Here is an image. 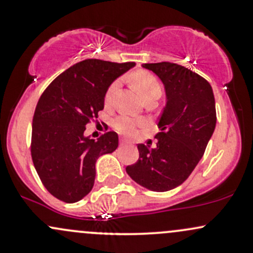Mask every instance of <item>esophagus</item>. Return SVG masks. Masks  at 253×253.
Instances as JSON below:
<instances>
[{
	"mask_svg": "<svg viewBox=\"0 0 253 253\" xmlns=\"http://www.w3.org/2000/svg\"><path fill=\"white\" fill-rule=\"evenodd\" d=\"M128 144V141L125 140V139H120V145H127Z\"/></svg>",
	"mask_w": 253,
	"mask_h": 253,
	"instance_id": "1",
	"label": "esophagus"
}]
</instances>
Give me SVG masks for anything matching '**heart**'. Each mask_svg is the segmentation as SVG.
<instances>
[{
  "instance_id": "1",
  "label": "heart",
  "mask_w": 253,
  "mask_h": 253,
  "mask_svg": "<svg viewBox=\"0 0 253 253\" xmlns=\"http://www.w3.org/2000/svg\"><path fill=\"white\" fill-rule=\"evenodd\" d=\"M130 84L134 88V90L140 95L144 100L149 97H159L162 94V86L159 83L158 78L155 75L151 74L150 71L146 70H138L130 75ZM118 89V82H113L107 89L106 95H104V103L109 104L112 102L113 95L115 90ZM136 124L134 120L128 117H118L113 123V127L118 130L119 133L125 135H130L135 132Z\"/></svg>"
}]
</instances>
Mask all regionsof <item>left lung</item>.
I'll return each instance as SVG.
<instances>
[{"mask_svg": "<svg viewBox=\"0 0 253 253\" xmlns=\"http://www.w3.org/2000/svg\"><path fill=\"white\" fill-rule=\"evenodd\" d=\"M162 80L167 104L155 149L138 144L139 159L126 168L133 181L152 191L182 184L202 158L216 125L215 100L207 80L175 63L143 64Z\"/></svg>", "mask_w": 253, "mask_h": 253, "instance_id": "8db88e82", "label": "left lung"}]
</instances>
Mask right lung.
<instances>
[{"label":"right lung","instance_id":"right-lung-1","mask_svg":"<svg viewBox=\"0 0 253 253\" xmlns=\"http://www.w3.org/2000/svg\"><path fill=\"white\" fill-rule=\"evenodd\" d=\"M132 66V62L82 60L54 78L38 101L32 161L43 187L60 201L74 203L88 195L97 158L117 150L119 138L113 130L97 140L84 136V130L103 109L108 86Z\"/></svg>","mask_w":253,"mask_h":253}]
</instances>
